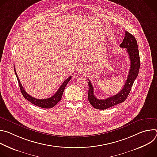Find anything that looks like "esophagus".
I'll return each instance as SVG.
<instances>
[{"label": "esophagus", "instance_id": "esophagus-1", "mask_svg": "<svg viewBox=\"0 0 157 157\" xmlns=\"http://www.w3.org/2000/svg\"><path fill=\"white\" fill-rule=\"evenodd\" d=\"M86 68L85 67H84V66H81V67H79V68L78 69V73H79V74H81V75H82V74H86Z\"/></svg>", "mask_w": 157, "mask_h": 157}]
</instances>
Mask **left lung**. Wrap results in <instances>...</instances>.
Returning a JSON list of instances; mask_svg holds the SVG:
<instances>
[{
    "label": "left lung",
    "instance_id": "obj_1",
    "mask_svg": "<svg viewBox=\"0 0 157 157\" xmlns=\"http://www.w3.org/2000/svg\"><path fill=\"white\" fill-rule=\"evenodd\" d=\"M125 36L120 47L122 48H126L130 60V67L127 79L121 91L116 95L107 99H98L94 94V89L91 81L88 79V100L91 105L97 109H106L123 102L129 94L132 86L138 76L140 61L137 41L136 38L127 31H125Z\"/></svg>",
    "mask_w": 157,
    "mask_h": 157
}]
</instances>
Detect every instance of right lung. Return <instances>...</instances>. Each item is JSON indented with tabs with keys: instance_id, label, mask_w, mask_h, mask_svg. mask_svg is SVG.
<instances>
[{
	"instance_id": "add662e5",
	"label": "right lung",
	"mask_w": 157,
	"mask_h": 157,
	"mask_svg": "<svg viewBox=\"0 0 157 157\" xmlns=\"http://www.w3.org/2000/svg\"><path fill=\"white\" fill-rule=\"evenodd\" d=\"M14 66V71H15V75L17 76L18 84H19V87L20 89L21 93L23 95V96L27 99L28 100L29 102H30L31 103H32L33 104L38 106L40 107L41 108H45V109H49V108H52L54 106H55L58 102L61 100L63 94V91L64 90V88L66 87V86L67 85V84L68 83V82L70 81L71 76H70L68 79H66L63 82V84L61 85V86L59 87V89L57 91V92L51 98H47V99H36L35 98H33L32 96H30L29 94H27V93L25 91V89H24L23 86L21 84V82L20 81V79H18V77L17 76V74L16 73V70L15 68V66Z\"/></svg>"
}]
</instances>
